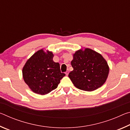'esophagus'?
<instances>
[{"label": "esophagus", "mask_w": 130, "mask_h": 130, "mask_svg": "<svg viewBox=\"0 0 130 130\" xmlns=\"http://www.w3.org/2000/svg\"><path fill=\"white\" fill-rule=\"evenodd\" d=\"M65 74H66V75L68 76V74H69V70H67V71L65 72Z\"/></svg>", "instance_id": "34e87169"}]
</instances>
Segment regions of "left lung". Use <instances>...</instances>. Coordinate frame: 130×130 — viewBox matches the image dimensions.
<instances>
[{"label":"left lung","mask_w":130,"mask_h":130,"mask_svg":"<svg viewBox=\"0 0 130 130\" xmlns=\"http://www.w3.org/2000/svg\"><path fill=\"white\" fill-rule=\"evenodd\" d=\"M73 70L69 77L78 89L93 91L107 80L109 68L102 55L89 48L77 50L71 61Z\"/></svg>","instance_id":"8db88e82"}]
</instances>
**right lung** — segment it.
I'll use <instances>...</instances> for the list:
<instances>
[{"mask_svg": "<svg viewBox=\"0 0 130 130\" xmlns=\"http://www.w3.org/2000/svg\"><path fill=\"white\" fill-rule=\"evenodd\" d=\"M52 52L41 49L26 61L22 69L23 80L35 93L44 95L57 88L65 76L60 64L53 60Z\"/></svg>", "mask_w": 130, "mask_h": 130, "instance_id": "1", "label": "right lung"}]
</instances>
